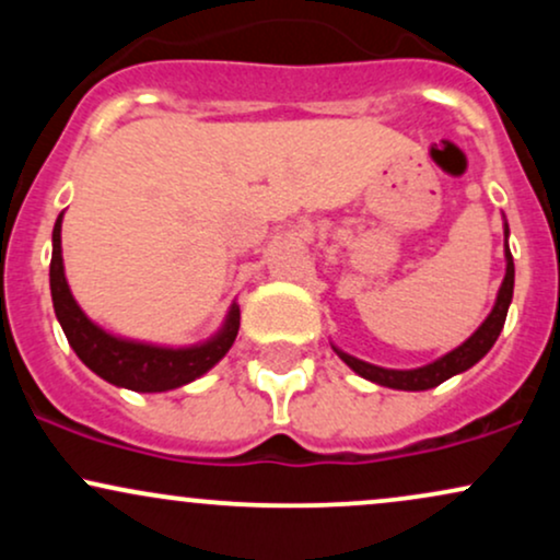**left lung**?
<instances>
[{
  "label": "left lung",
  "instance_id": "1",
  "mask_svg": "<svg viewBox=\"0 0 560 560\" xmlns=\"http://www.w3.org/2000/svg\"><path fill=\"white\" fill-rule=\"evenodd\" d=\"M513 279H516V271H513V255L508 249V223H505V276H503V284L498 289V300H494L490 316L485 318V324L479 326L471 337L466 339L464 345H458L455 350H450L447 355L436 358L434 363L421 365V369H382V365L374 363H365L361 358L355 355H347L345 350L334 347L342 361L355 371L358 376L369 378V382L382 384V387L389 389H405V392H423V389H432L436 384L447 382L450 376L455 374H464V371L471 369L474 363H479L487 352L492 350V345L498 342L500 331H503L505 316H508V307H511L513 300Z\"/></svg>",
  "mask_w": 560,
  "mask_h": 560
}]
</instances>
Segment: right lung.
I'll list each match as a JSON object with an SVG mask.
<instances>
[{"mask_svg": "<svg viewBox=\"0 0 560 560\" xmlns=\"http://www.w3.org/2000/svg\"><path fill=\"white\" fill-rule=\"evenodd\" d=\"M62 213L57 215L52 231V262H49V289H52L55 316L66 331L70 347L86 369L115 387L133 392H168L208 374L234 345L240 331V305L231 302L229 316L213 337L189 347H165L137 339L115 337L96 326L81 311L70 292L62 266Z\"/></svg>", "mask_w": 560, "mask_h": 560, "instance_id": "obj_1", "label": "right lung"}]
</instances>
